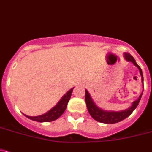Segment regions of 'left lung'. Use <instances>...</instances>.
Masks as SVG:
<instances>
[{"mask_svg": "<svg viewBox=\"0 0 152 152\" xmlns=\"http://www.w3.org/2000/svg\"><path fill=\"white\" fill-rule=\"evenodd\" d=\"M124 57L127 62H131V63L134 64V65H135V66L138 68V70H139L140 71V76H141L142 82H143V73H142V70L141 68L138 66V64L136 63L134 57H132L130 54L127 53V52H124ZM142 95H143V92L140 94V96L138 97V100L133 101V103H132V105H131L130 108H127V109L126 110H124V111H116H116H104V110H102L101 108H98L96 105V104L94 103L93 100H92V97H90V95H89V92L87 89H85V102L86 104H87V110H88L89 114L91 115V116H92L95 120H96L99 122L105 123V124H114V123H116L120 122V121H122L123 119L128 117V116L132 114V111H133L136 108V107L138 106L140 98H141L142 97Z\"/></svg>", "mask_w": 152, "mask_h": 152, "instance_id": "obj_1", "label": "left lung"}]
</instances>
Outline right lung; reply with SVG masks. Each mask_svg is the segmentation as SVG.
Returning a JSON list of instances; mask_svg holds the SVG:
<instances>
[{
  "mask_svg": "<svg viewBox=\"0 0 152 152\" xmlns=\"http://www.w3.org/2000/svg\"><path fill=\"white\" fill-rule=\"evenodd\" d=\"M73 88L70 89L68 92H66L64 96L60 99V101L57 103V104L55 105V107L52 108L50 111H49L46 114L40 115V116H30L25 115L26 117H28V119H32L33 121H36V122H52V121L56 120L57 119H58L62 114H63L64 111L66 109L67 105H68V101H69L70 98H71V93L73 92Z\"/></svg>",
  "mask_w": 152,
  "mask_h": 152,
  "instance_id": "1",
  "label": "right lung"
}]
</instances>
